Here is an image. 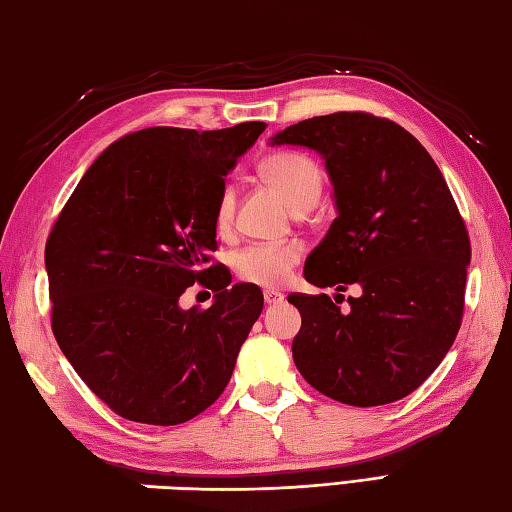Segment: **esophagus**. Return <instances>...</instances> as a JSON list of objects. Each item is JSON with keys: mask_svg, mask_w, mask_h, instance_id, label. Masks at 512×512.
Here are the masks:
<instances>
[{"mask_svg": "<svg viewBox=\"0 0 512 512\" xmlns=\"http://www.w3.org/2000/svg\"><path fill=\"white\" fill-rule=\"evenodd\" d=\"M263 296H265L267 305H278V303L285 301V296L281 292H276V289H265Z\"/></svg>", "mask_w": 512, "mask_h": 512, "instance_id": "1", "label": "esophagus"}]
</instances>
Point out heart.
Here are the masks:
<instances>
[{"label": "heart", "instance_id": "1", "mask_svg": "<svg viewBox=\"0 0 512 512\" xmlns=\"http://www.w3.org/2000/svg\"><path fill=\"white\" fill-rule=\"evenodd\" d=\"M260 173H263L269 185L281 191V196L294 211L301 207H314V202L321 196L323 173L316 162L303 156V153L283 151L267 156L260 162ZM234 202V187H225L220 191L214 211V225L218 234L225 236L231 229ZM298 260H301V247L294 243L252 245L236 256V272L247 283L278 287L289 281Z\"/></svg>", "mask_w": 512, "mask_h": 512}]
</instances>
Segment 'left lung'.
<instances>
[{"mask_svg":"<svg viewBox=\"0 0 512 512\" xmlns=\"http://www.w3.org/2000/svg\"><path fill=\"white\" fill-rule=\"evenodd\" d=\"M269 144L316 151L332 182L336 218L305 281L359 289L343 312L327 294L287 296L303 321L298 372L347 406L408 397L448 354L464 312L470 240L439 167L406 129L370 113L318 115Z\"/></svg>","mask_w":512,"mask_h":512,"instance_id":"1","label":"left lung"}]
</instances>
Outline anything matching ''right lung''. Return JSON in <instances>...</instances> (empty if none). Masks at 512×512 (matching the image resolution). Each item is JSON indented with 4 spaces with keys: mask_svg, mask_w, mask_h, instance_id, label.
I'll use <instances>...</instances> for the list:
<instances>
[{
    "mask_svg": "<svg viewBox=\"0 0 512 512\" xmlns=\"http://www.w3.org/2000/svg\"><path fill=\"white\" fill-rule=\"evenodd\" d=\"M263 131L243 122L129 133L84 173L46 240L57 345L124 419L178 426L227 388L263 292L209 265L214 211ZM196 280L217 292L209 311L179 305Z\"/></svg>",
    "mask_w": 512,
    "mask_h": 512,
    "instance_id": "1",
    "label": "right lung"
}]
</instances>
